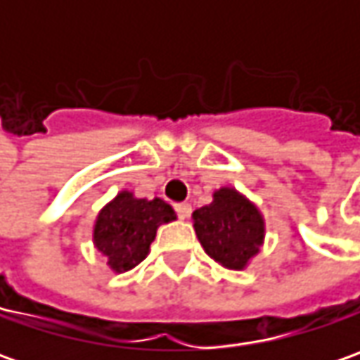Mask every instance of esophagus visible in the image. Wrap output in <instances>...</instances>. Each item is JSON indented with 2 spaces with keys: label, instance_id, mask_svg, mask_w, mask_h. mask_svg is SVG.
Returning a JSON list of instances; mask_svg holds the SVG:
<instances>
[{
  "label": "esophagus",
  "instance_id": "obj_1",
  "mask_svg": "<svg viewBox=\"0 0 360 360\" xmlns=\"http://www.w3.org/2000/svg\"><path fill=\"white\" fill-rule=\"evenodd\" d=\"M176 212H178V216L184 220V218H190V214H192V206L188 204V202H182V204H176Z\"/></svg>",
  "mask_w": 360,
  "mask_h": 360
}]
</instances>
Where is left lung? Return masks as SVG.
I'll list each match as a JSON object with an SVG mask.
<instances>
[{"label":"left lung","mask_w":360,"mask_h":360,"mask_svg":"<svg viewBox=\"0 0 360 360\" xmlns=\"http://www.w3.org/2000/svg\"><path fill=\"white\" fill-rule=\"evenodd\" d=\"M204 252L229 270H244L264 242V218L256 204L234 188H220L212 202L192 212Z\"/></svg>","instance_id":"left-lung-1"}]
</instances>
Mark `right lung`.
Instances as JSON below:
<instances>
[{
    "mask_svg": "<svg viewBox=\"0 0 360 360\" xmlns=\"http://www.w3.org/2000/svg\"><path fill=\"white\" fill-rule=\"evenodd\" d=\"M172 220L176 212L168 202L136 198L131 192L122 190L96 218L94 246L105 256L114 272H126L144 260L156 230Z\"/></svg>",
    "mask_w": 360,
    "mask_h": 360,
    "instance_id": "right-lung-1",
    "label": "right lung"
}]
</instances>
